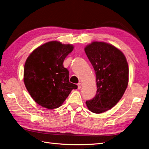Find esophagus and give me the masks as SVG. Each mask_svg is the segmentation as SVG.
I'll return each mask as SVG.
<instances>
[{
	"instance_id": "obj_1",
	"label": "esophagus",
	"mask_w": 149,
	"mask_h": 149,
	"mask_svg": "<svg viewBox=\"0 0 149 149\" xmlns=\"http://www.w3.org/2000/svg\"><path fill=\"white\" fill-rule=\"evenodd\" d=\"M78 89H81V84L78 83Z\"/></svg>"
}]
</instances>
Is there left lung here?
Here are the masks:
<instances>
[{"label": "left lung", "mask_w": 149, "mask_h": 149, "mask_svg": "<svg viewBox=\"0 0 149 149\" xmlns=\"http://www.w3.org/2000/svg\"><path fill=\"white\" fill-rule=\"evenodd\" d=\"M96 72V96L86 102L88 109L100 114L113 107L123 97L129 81L127 61L119 49L111 44L93 42L84 48Z\"/></svg>", "instance_id": "8db88e82"}]
</instances>
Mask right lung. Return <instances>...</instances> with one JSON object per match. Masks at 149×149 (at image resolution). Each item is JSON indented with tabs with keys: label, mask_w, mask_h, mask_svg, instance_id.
<instances>
[{
	"label": "right lung",
	"mask_w": 149,
	"mask_h": 149,
	"mask_svg": "<svg viewBox=\"0 0 149 149\" xmlns=\"http://www.w3.org/2000/svg\"><path fill=\"white\" fill-rule=\"evenodd\" d=\"M74 47L57 41L38 47L27 58L24 66L25 87L38 104L48 109L61 106L78 86L69 81L63 61Z\"/></svg>",
	"instance_id": "1"
}]
</instances>
